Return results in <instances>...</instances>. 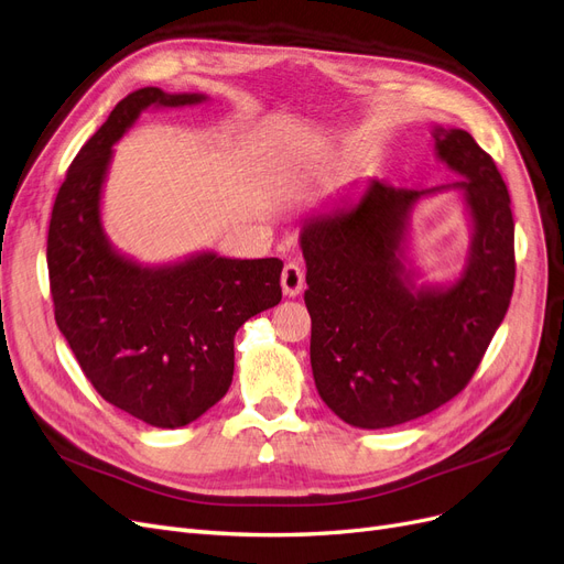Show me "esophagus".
Listing matches in <instances>:
<instances>
[{
  "label": "esophagus",
  "instance_id": "1",
  "mask_svg": "<svg viewBox=\"0 0 564 564\" xmlns=\"http://www.w3.org/2000/svg\"><path fill=\"white\" fill-rule=\"evenodd\" d=\"M281 285H283V293L288 297H297L302 290H304V271H302V267L295 264V262H288L283 267Z\"/></svg>",
  "mask_w": 564,
  "mask_h": 564
}]
</instances>
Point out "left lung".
<instances>
[{"mask_svg":"<svg viewBox=\"0 0 564 564\" xmlns=\"http://www.w3.org/2000/svg\"><path fill=\"white\" fill-rule=\"evenodd\" d=\"M431 135L435 159L457 183L416 192L370 180L300 229L314 381L323 403L356 429L405 424L452 401L511 304L516 225L501 173L470 133L433 126ZM445 191L465 202L469 256L454 282L420 284L409 215L422 197Z\"/></svg>","mask_w":564,"mask_h":564,"instance_id":"obj_1","label":"left lung"}]
</instances>
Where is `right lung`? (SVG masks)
I'll return each instance as SVG.
<instances>
[{"mask_svg": "<svg viewBox=\"0 0 564 564\" xmlns=\"http://www.w3.org/2000/svg\"><path fill=\"white\" fill-rule=\"evenodd\" d=\"M206 100L156 86L126 96L72 161L48 225L46 264L63 337L107 403L156 429L187 426L220 401L234 375L236 330L281 302L279 258L198 250L142 264L105 234L102 189L115 144L150 107Z\"/></svg>", "mask_w": 564, "mask_h": 564, "instance_id": "1", "label": "right lung"}]
</instances>
